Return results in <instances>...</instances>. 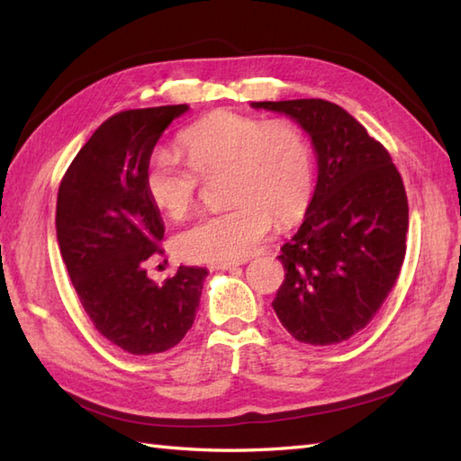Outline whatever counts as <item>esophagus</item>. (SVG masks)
Listing matches in <instances>:
<instances>
[{"instance_id":"34e87169","label":"esophagus","mask_w":461,"mask_h":461,"mask_svg":"<svg viewBox=\"0 0 461 461\" xmlns=\"http://www.w3.org/2000/svg\"><path fill=\"white\" fill-rule=\"evenodd\" d=\"M238 266H241V261H220V263H212L210 269L212 271H225V269H231Z\"/></svg>"}]
</instances>
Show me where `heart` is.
Segmentation results:
<instances>
[{
    "label": "heart",
    "instance_id": "obj_1",
    "mask_svg": "<svg viewBox=\"0 0 461 461\" xmlns=\"http://www.w3.org/2000/svg\"><path fill=\"white\" fill-rule=\"evenodd\" d=\"M188 162L168 150L150 156L144 188L170 218L190 210L200 176L223 170L230 210L202 213L176 236L174 248L188 261H240L259 248L271 230L305 212L312 190L311 146L299 126L266 122L215 111L180 134Z\"/></svg>",
    "mask_w": 461,
    "mask_h": 461
}]
</instances>
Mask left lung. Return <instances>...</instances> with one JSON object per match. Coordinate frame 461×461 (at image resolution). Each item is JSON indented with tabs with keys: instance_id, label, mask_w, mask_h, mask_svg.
<instances>
[{
	"instance_id": "1",
	"label": "left lung",
	"mask_w": 461,
	"mask_h": 461,
	"mask_svg": "<svg viewBox=\"0 0 461 461\" xmlns=\"http://www.w3.org/2000/svg\"><path fill=\"white\" fill-rule=\"evenodd\" d=\"M285 114L317 156V185L279 261L273 309L291 337L335 345L365 329L394 287L406 253L408 200L384 146L355 116L322 99L263 101Z\"/></svg>"
}]
</instances>
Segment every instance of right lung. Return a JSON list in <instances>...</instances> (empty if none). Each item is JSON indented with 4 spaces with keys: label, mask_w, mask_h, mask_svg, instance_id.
Returning <instances> with one entry per match:
<instances>
[{
    "label": "right lung",
    "mask_w": 461,
    "mask_h": 461,
    "mask_svg": "<svg viewBox=\"0 0 461 461\" xmlns=\"http://www.w3.org/2000/svg\"><path fill=\"white\" fill-rule=\"evenodd\" d=\"M188 104L124 111L95 131L57 195V241L96 330L131 355H156L185 337L208 269L180 266L164 285L146 276L164 221L144 188L156 142Z\"/></svg>",
    "instance_id": "1"
}]
</instances>
